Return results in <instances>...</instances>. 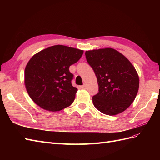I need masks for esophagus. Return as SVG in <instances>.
I'll use <instances>...</instances> for the list:
<instances>
[{
	"instance_id": "34e87169",
	"label": "esophagus",
	"mask_w": 160,
	"mask_h": 160,
	"mask_svg": "<svg viewBox=\"0 0 160 160\" xmlns=\"http://www.w3.org/2000/svg\"><path fill=\"white\" fill-rule=\"evenodd\" d=\"M81 88H82V89H87V86H86V84H84V85H82V87H81Z\"/></svg>"
}]
</instances>
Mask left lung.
I'll return each instance as SVG.
<instances>
[{
	"label": "left lung",
	"mask_w": 160,
	"mask_h": 160,
	"mask_svg": "<svg viewBox=\"0 0 160 160\" xmlns=\"http://www.w3.org/2000/svg\"><path fill=\"white\" fill-rule=\"evenodd\" d=\"M85 56L99 87L98 93L93 96L95 107L108 115L125 111L134 101L139 89L135 67L124 56L111 48L87 51Z\"/></svg>",
	"instance_id": "1"
}]
</instances>
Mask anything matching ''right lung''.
Wrapping results in <instances>:
<instances>
[{
    "mask_svg": "<svg viewBox=\"0 0 160 160\" xmlns=\"http://www.w3.org/2000/svg\"><path fill=\"white\" fill-rule=\"evenodd\" d=\"M83 51L54 45L35 54L25 67V84L29 96L43 109L58 111L73 103L77 88L72 86L69 67Z\"/></svg>",
    "mask_w": 160,
    "mask_h": 160,
    "instance_id": "right-lung-1",
    "label": "right lung"
}]
</instances>
